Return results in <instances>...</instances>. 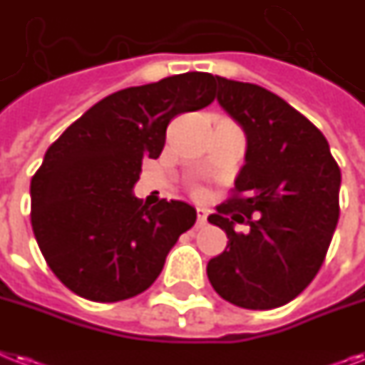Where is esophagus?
I'll return each mask as SVG.
<instances>
[{"label":"esophagus","instance_id":"34e87169","mask_svg":"<svg viewBox=\"0 0 365 365\" xmlns=\"http://www.w3.org/2000/svg\"><path fill=\"white\" fill-rule=\"evenodd\" d=\"M206 219H208V210L197 208V227H198V229L206 225Z\"/></svg>","mask_w":365,"mask_h":365}]
</instances>
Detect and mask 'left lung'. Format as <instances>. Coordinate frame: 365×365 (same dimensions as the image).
<instances>
[{
	"instance_id": "obj_1",
	"label": "left lung",
	"mask_w": 365,
	"mask_h": 365,
	"mask_svg": "<svg viewBox=\"0 0 365 365\" xmlns=\"http://www.w3.org/2000/svg\"><path fill=\"white\" fill-rule=\"evenodd\" d=\"M215 80L219 105L247 135V152L232 197L208 217L229 244L206 272L223 300L274 309L294 300L324 262L341 170L324 135L287 101L250 82ZM236 224L248 230L238 233Z\"/></svg>"
}]
</instances>
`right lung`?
<instances>
[{
    "mask_svg": "<svg viewBox=\"0 0 365 365\" xmlns=\"http://www.w3.org/2000/svg\"><path fill=\"white\" fill-rule=\"evenodd\" d=\"M215 99V76L183 73L112 93L71 123L31 178V227L46 264L86 300H127L159 277L197 210L133 195L170 120Z\"/></svg>",
    "mask_w": 365,
    "mask_h": 365,
    "instance_id": "add662e5",
    "label": "right lung"
}]
</instances>
